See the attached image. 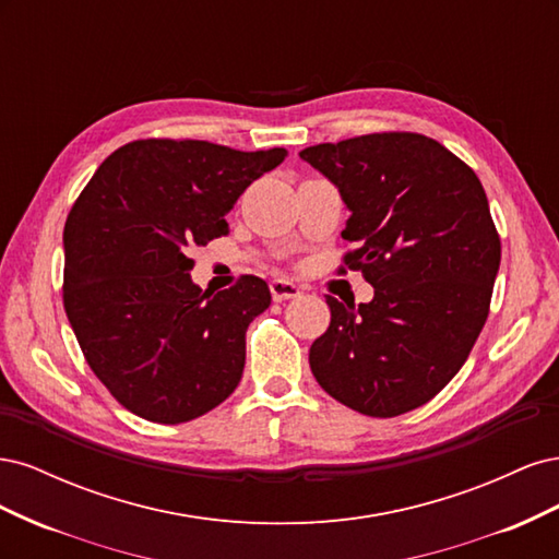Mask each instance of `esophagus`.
<instances>
[{
  "label": "esophagus",
  "mask_w": 559,
  "mask_h": 559,
  "mask_svg": "<svg viewBox=\"0 0 559 559\" xmlns=\"http://www.w3.org/2000/svg\"><path fill=\"white\" fill-rule=\"evenodd\" d=\"M270 294H273V300L282 302V300L298 298L302 294V289L289 280H273V282H270Z\"/></svg>",
  "instance_id": "obj_1"
}]
</instances>
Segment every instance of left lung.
I'll list each match as a JSON object with an SVG mask.
<instances>
[{
	"mask_svg": "<svg viewBox=\"0 0 559 559\" xmlns=\"http://www.w3.org/2000/svg\"><path fill=\"white\" fill-rule=\"evenodd\" d=\"M300 158L349 210L345 265L376 296H326L331 324L310 347L326 394L370 417L431 401L456 376L485 326L501 242L483 183L466 163L417 132L317 144Z\"/></svg>",
	"mask_w": 559,
	"mask_h": 559,
	"instance_id": "8db88e82",
	"label": "left lung"
}]
</instances>
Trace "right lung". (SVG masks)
I'll return each instance as SVG.
<instances>
[{"mask_svg":"<svg viewBox=\"0 0 559 559\" xmlns=\"http://www.w3.org/2000/svg\"><path fill=\"white\" fill-rule=\"evenodd\" d=\"M286 148L138 140L97 167L64 224V312L111 396L158 425L210 413L240 384L245 333L270 289L245 275L224 292L191 280L193 247Z\"/></svg>","mask_w":559,"mask_h":559,"instance_id":"right-lung-1","label":"right lung"}]
</instances>
